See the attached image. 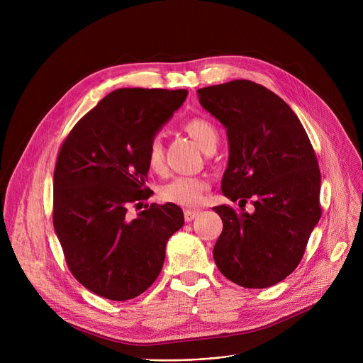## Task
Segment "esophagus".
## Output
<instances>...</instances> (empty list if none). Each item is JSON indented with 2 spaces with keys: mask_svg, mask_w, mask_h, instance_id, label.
Segmentation results:
<instances>
[{
  "mask_svg": "<svg viewBox=\"0 0 363 363\" xmlns=\"http://www.w3.org/2000/svg\"><path fill=\"white\" fill-rule=\"evenodd\" d=\"M197 215H199V211H185V212H184L185 222H191Z\"/></svg>",
  "mask_w": 363,
  "mask_h": 363,
  "instance_id": "esophagus-1",
  "label": "esophagus"
}]
</instances>
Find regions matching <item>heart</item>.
Wrapping results in <instances>:
<instances>
[{
    "label": "heart",
    "instance_id": "1",
    "mask_svg": "<svg viewBox=\"0 0 363 363\" xmlns=\"http://www.w3.org/2000/svg\"><path fill=\"white\" fill-rule=\"evenodd\" d=\"M184 130L191 137L201 150H208L211 147H216L218 144V130L212 122H208L204 118H191L184 123ZM145 163L147 167L155 172V174H162L164 170V151L163 143L159 135L152 137L145 148ZM211 188V182L204 177H175L174 179L167 181L159 188V196L162 200L185 206V207H196L203 199L204 193Z\"/></svg>",
    "mask_w": 363,
    "mask_h": 363
}]
</instances>
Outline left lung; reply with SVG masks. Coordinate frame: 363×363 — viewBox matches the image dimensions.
<instances>
[{"instance_id":"8db88e82","label":"left lung","mask_w":363,"mask_h":363,"mask_svg":"<svg viewBox=\"0 0 363 363\" xmlns=\"http://www.w3.org/2000/svg\"><path fill=\"white\" fill-rule=\"evenodd\" d=\"M201 106L226 128L230 160L222 193L253 212L216 206L223 222L213 257L245 289H266L300 263L320 219V172L306 130L277 94L247 79L197 89Z\"/></svg>"}]
</instances>
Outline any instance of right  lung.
Segmentation results:
<instances>
[{
	"label": "right lung",
	"mask_w": 363,
	"mask_h": 363,
	"mask_svg": "<svg viewBox=\"0 0 363 363\" xmlns=\"http://www.w3.org/2000/svg\"><path fill=\"white\" fill-rule=\"evenodd\" d=\"M186 89L121 88L89 110L65 138L54 167L52 223L67 268L85 289L125 301L163 268L166 242L184 225L174 203L130 206L151 196L145 148L185 101Z\"/></svg>",
	"instance_id": "add662e5"
}]
</instances>
